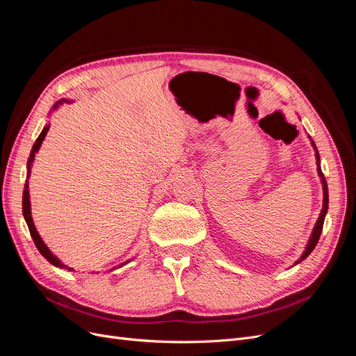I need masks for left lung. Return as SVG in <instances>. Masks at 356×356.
Returning a JSON list of instances; mask_svg holds the SVG:
<instances>
[{"label":"left lung","instance_id":"left-lung-1","mask_svg":"<svg viewBox=\"0 0 356 356\" xmlns=\"http://www.w3.org/2000/svg\"><path fill=\"white\" fill-rule=\"evenodd\" d=\"M316 161H318L319 177H321V179H322V184H324V204H322V211H321V213H319V218H318V221H316L314 233H312V238H310V241H309V243H307V246H306V251L303 252V255H301V258H300L298 261H303L305 258H306L312 251L315 250V246H316V243H318V241H319V236H321V233H322V227H324L325 213H327V209H328V187H327V181H325V178H324V174H322L321 166H319V154H318V152H316ZM298 261H297V263H298Z\"/></svg>","mask_w":356,"mask_h":356}]
</instances>
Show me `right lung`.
Instances as JSON below:
<instances>
[{
  "label": "right lung",
  "instance_id": "obj_1",
  "mask_svg": "<svg viewBox=\"0 0 356 356\" xmlns=\"http://www.w3.org/2000/svg\"><path fill=\"white\" fill-rule=\"evenodd\" d=\"M59 104H62V102H59ZM47 131H49V126H46L44 129H42V132L40 134V136L37 138V141H35V144L32 145V149H31V154H29V159H28V175L26 177H29V172H31V165H32V161H34V156H35V153L38 152V148H40V145H41V143H42V139H44V136L47 135ZM22 209H24V217H25V221H26V224H28V229H29V233H31V236H32V241H34V243H35V246H37V250L41 252V255L44 257V258H47V261H50L53 266H56V267H60V268H67V270H72L71 267H67V266H63L58 258L53 255L49 250H47V246L42 243V241H41V238H40V234L37 233V230H35V225H34V222H32V218H31V207H29V193H28V184H25V190H24V200H22Z\"/></svg>",
  "mask_w": 356,
  "mask_h": 356
}]
</instances>
